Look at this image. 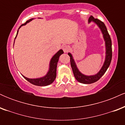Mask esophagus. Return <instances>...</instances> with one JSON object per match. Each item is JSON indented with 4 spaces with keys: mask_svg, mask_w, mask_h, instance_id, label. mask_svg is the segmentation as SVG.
<instances>
[{
    "mask_svg": "<svg viewBox=\"0 0 125 125\" xmlns=\"http://www.w3.org/2000/svg\"><path fill=\"white\" fill-rule=\"evenodd\" d=\"M62 49H63V51L64 53H67V52L69 51L70 48H69V46L65 45V46H63Z\"/></svg>",
    "mask_w": 125,
    "mask_h": 125,
    "instance_id": "esophagus-1",
    "label": "esophagus"
}]
</instances>
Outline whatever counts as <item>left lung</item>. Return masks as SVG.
Here are the masks:
<instances>
[{
    "mask_svg": "<svg viewBox=\"0 0 125 125\" xmlns=\"http://www.w3.org/2000/svg\"><path fill=\"white\" fill-rule=\"evenodd\" d=\"M93 21L94 23L97 25V26L102 33L103 37H104V42H105V47H106V56L105 60L103 64L102 67H101L100 70L96 74L94 75L87 76L85 74L82 73L77 68L76 64L74 61V59L73 58V56L71 53H68V55L70 56L71 59V64L72 69L73 73L74 76L76 79L79 82L82 83L84 84H90L96 82L100 79V78L107 71V68L109 66L110 62L112 61V41L110 39V35H109L108 31L103 21H100V20L97 19H94L92 16H90L88 19V22L90 23Z\"/></svg>",
    "mask_w": 125,
    "mask_h": 125,
    "instance_id": "1",
    "label": "left lung"
}]
</instances>
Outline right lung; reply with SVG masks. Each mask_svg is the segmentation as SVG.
<instances>
[{
  "label": "right lung",
  "mask_w": 125,
  "mask_h": 125,
  "mask_svg": "<svg viewBox=\"0 0 125 125\" xmlns=\"http://www.w3.org/2000/svg\"><path fill=\"white\" fill-rule=\"evenodd\" d=\"M34 18H31V19L28 20L26 21V22L25 23L22 24L21 26L19 27V29L21 28L23 26H25L26 25L27 23L30 21L33 20ZM19 29L17 31L16 36L15 39L16 38L17 35L18 34ZM14 43H15V41H14ZM63 53V51L62 49L59 50L58 52L56 53L52 57L51 59V61H50L49 63V71L44 76L39 77V78H34V79H30L28 77H26L24 76L23 75H22L23 76L24 78L26 80H27L28 82H29L31 84H34L36 86H48L52 83L53 82L54 80H55L56 77V69H57V64H58V62L59 61V59L60 56Z\"/></svg>",
  "instance_id": "obj_1"
}]
</instances>
